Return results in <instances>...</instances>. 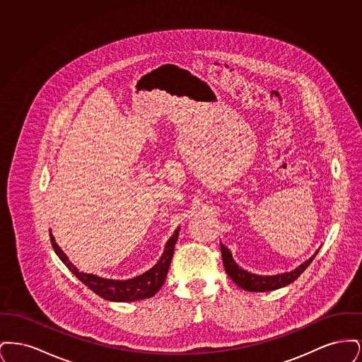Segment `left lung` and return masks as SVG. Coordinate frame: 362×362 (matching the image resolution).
I'll list each match as a JSON object with an SVG mask.
<instances>
[{
  "label": "left lung",
  "mask_w": 362,
  "mask_h": 362,
  "mask_svg": "<svg viewBox=\"0 0 362 362\" xmlns=\"http://www.w3.org/2000/svg\"><path fill=\"white\" fill-rule=\"evenodd\" d=\"M220 245H221V255H223L226 274L230 276V279L238 286H240L241 289H244L247 292H269V291H276V289L292 284L293 281H296L304 273V270L310 266V262L319 252V250H317L308 260L301 263L292 272L281 273L276 276H259V274H254V273H250V272L241 269L240 266L233 260L230 251L225 247L224 244L221 243Z\"/></svg>",
  "instance_id": "8db88e82"
}]
</instances>
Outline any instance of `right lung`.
I'll list each match as a JSON object with an SVG mask.
<instances>
[{
    "label": "right lung",
    "instance_id": "add662e5",
    "mask_svg": "<svg viewBox=\"0 0 362 362\" xmlns=\"http://www.w3.org/2000/svg\"><path fill=\"white\" fill-rule=\"evenodd\" d=\"M179 229L180 228H177L173 232V236L170 238V240L167 241L161 258L151 270H148L146 273H144L141 276L132 278V279H126V281L105 279V278L80 272L64 254V251L59 248V245L55 243L52 233H50V240H52V248H54L55 254L65 263V266L69 269L70 272L92 292L96 293L98 296H100L102 298L108 300V301L126 303V301H136V300L153 297L156 293L161 289V286L165 282L168 269H170V264L173 260V248H175V244L177 240Z\"/></svg>",
    "mask_w": 362,
    "mask_h": 362
}]
</instances>
